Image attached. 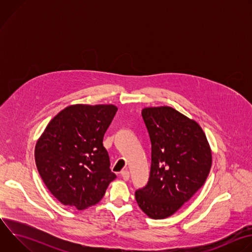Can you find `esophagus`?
Segmentation results:
<instances>
[{
	"label": "esophagus",
	"mask_w": 252,
	"mask_h": 252,
	"mask_svg": "<svg viewBox=\"0 0 252 252\" xmlns=\"http://www.w3.org/2000/svg\"><path fill=\"white\" fill-rule=\"evenodd\" d=\"M121 174H122V177L125 179V181H128V178H129V171H128L127 169L123 170V171L121 172Z\"/></svg>",
	"instance_id": "34e87169"
}]
</instances>
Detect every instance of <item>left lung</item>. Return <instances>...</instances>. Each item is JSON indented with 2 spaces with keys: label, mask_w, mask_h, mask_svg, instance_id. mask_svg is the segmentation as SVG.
<instances>
[{
  "label": "left lung",
  "mask_w": 252,
  "mask_h": 252,
  "mask_svg": "<svg viewBox=\"0 0 252 252\" xmlns=\"http://www.w3.org/2000/svg\"><path fill=\"white\" fill-rule=\"evenodd\" d=\"M141 116L152 142V166L146 188L135 199L149 218L166 219L204 185L212 163L200 126L170 106L145 107Z\"/></svg>",
  "instance_id": "1"
}]
</instances>
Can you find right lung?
Listing matches in <instances>:
<instances>
[{"label":"right lung","mask_w":252,"mask_h":252,"mask_svg":"<svg viewBox=\"0 0 252 252\" xmlns=\"http://www.w3.org/2000/svg\"><path fill=\"white\" fill-rule=\"evenodd\" d=\"M115 104H71L47 126L34 148L39 173L51 193L78 210L96 204L117 177L102 146Z\"/></svg>","instance_id":"1"}]
</instances>
